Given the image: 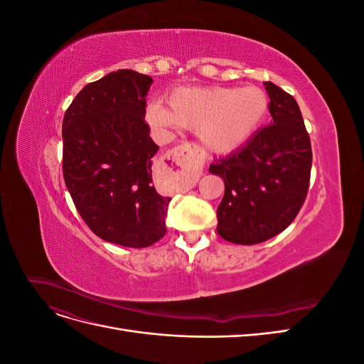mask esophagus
I'll list each match as a JSON object with an SVG mask.
<instances>
[{
	"instance_id": "1",
	"label": "esophagus",
	"mask_w": 364,
	"mask_h": 364,
	"mask_svg": "<svg viewBox=\"0 0 364 364\" xmlns=\"http://www.w3.org/2000/svg\"><path fill=\"white\" fill-rule=\"evenodd\" d=\"M165 161H167V167L176 173L181 174L183 170L190 168L193 171L202 168V165L205 162V158L200 155V149L196 144H191V142H185V144H181L178 147H173L165 153ZM196 183L194 179H191L186 185V188H193Z\"/></svg>"
}]
</instances>
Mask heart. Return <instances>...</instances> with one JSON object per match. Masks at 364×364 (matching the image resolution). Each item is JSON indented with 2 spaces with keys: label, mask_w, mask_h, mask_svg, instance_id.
<instances>
[{
  "label": "heart",
  "mask_w": 364,
  "mask_h": 364,
  "mask_svg": "<svg viewBox=\"0 0 364 364\" xmlns=\"http://www.w3.org/2000/svg\"><path fill=\"white\" fill-rule=\"evenodd\" d=\"M267 109V95L259 87H179L170 94L168 109L151 105L147 118L153 126L199 132L209 150L228 153L252 136Z\"/></svg>",
  "instance_id": "1"
}]
</instances>
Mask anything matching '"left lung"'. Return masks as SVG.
Masks as SVG:
<instances>
[{
	"instance_id": "left-lung-1",
	"label": "left lung",
	"mask_w": 364,
	"mask_h": 364,
	"mask_svg": "<svg viewBox=\"0 0 364 364\" xmlns=\"http://www.w3.org/2000/svg\"><path fill=\"white\" fill-rule=\"evenodd\" d=\"M264 86L270 97V124L209 165L225 181L217 232L235 245H258L282 232L301 211L310 186L311 141L301 109L279 86Z\"/></svg>"
}]
</instances>
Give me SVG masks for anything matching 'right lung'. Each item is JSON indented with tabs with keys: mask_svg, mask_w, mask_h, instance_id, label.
<instances>
[{
	"mask_svg": "<svg viewBox=\"0 0 364 364\" xmlns=\"http://www.w3.org/2000/svg\"><path fill=\"white\" fill-rule=\"evenodd\" d=\"M153 79L118 70L87 83L62 124V170L73 202L92 232L109 243L147 247L161 240L170 197L151 185L158 146L146 123Z\"/></svg>",
	"mask_w": 364,
	"mask_h": 364,
	"instance_id": "1",
	"label": "right lung"
}]
</instances>
